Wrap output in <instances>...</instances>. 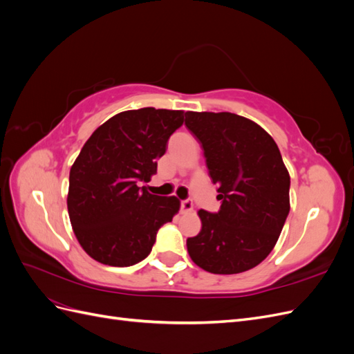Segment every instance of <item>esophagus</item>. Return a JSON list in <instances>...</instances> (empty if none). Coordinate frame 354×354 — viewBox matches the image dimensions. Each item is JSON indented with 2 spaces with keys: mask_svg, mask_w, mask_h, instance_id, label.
<instances>
[{
  "mask_svg": "<svg viewBox=\"0 0 354 354\" xmlns=\"http://www.w3.org/2000/svg\"><path fill=\"white\" fill-rule=\"evenodd\" d=\"M181 209H183L185 212H190V211H194V202H192L190 199H185V201H181Z\"/></svg>",
  "mask_w": 354,
  "mask_h": 354,
  "instance_id": "34e87169",
  "label": "esophagus"
}]
</instances>
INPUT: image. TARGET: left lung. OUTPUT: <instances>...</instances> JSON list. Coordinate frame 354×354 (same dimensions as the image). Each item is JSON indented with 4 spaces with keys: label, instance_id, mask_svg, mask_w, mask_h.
I'll return each mask as SVG.
<instances>
[{
    "label": "left lung",
    "instance_id": "obj_1",
    "mask_svg": "<svg viewBox=\"0 0 354 354\" xmlns=\"http://www.w3.org/2000/svg\"><path fill=\"white\" fill-rule=\"evenodd\" d=\"M217 185L218 212L199 209L201 232L187 239L190 259L214 274L242 273L272 252L289 212V173L272 136L230 112H186Z\"/></svg>",
    "mask_w": 354,
    "mask_h": 354
}]
</instances>
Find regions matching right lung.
<instances>
[{"label":"right lung","mask_w":354,"mask_h":354,"mask_svg":"<svg viewBox=\"0 0 354 354\" xmlns=\"http://www.w3.org/2000/svg\"><path fill=\"white\" fill-rule=\"evenodd\" d=\"M183 111L143 108L102 124L71 168L68 212L75 236L91 259L128 267L151 254L160 226L180 209L176 196L149 194L142 183L156 174Z\"/></svg>","instance_id":"obj_1"}]
</instances>
